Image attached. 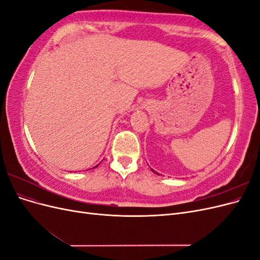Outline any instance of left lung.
<instances>
[{"label": "left lung", "mask_w": 260, "mask_h": 260, "mask_svg": "<svg viewBox=\"0 0 260 260\" xmlns=\"http://www.w3.org/2000/svg\"><path fill=\"white\" fill-rule=\"evenodd\" d=\"M152 171H153V172H154V170H153V169H152ZM155 174H157V172H155ZM157 175H158V174H157Z\"/></svg>", "instance_id": "left-lung-1"}]
</instances>
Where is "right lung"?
<instances>
[{
	"instance_id": "obj_1",
	"label": "right lung",
	"mask_w": 260,
	"mask_h": 260,
	"mask_svg": "<svg viewBox=\"0 0 260 260\" xmlns=\"http://www.w3.org/2000/svg\"><path fill=\"white\" fill-rule=\"evenodd\" d=\"M98 166H99V165H96V166H95V167H98ZM95 167H93V168H95Z\"/></svg>"
}]
</instances>
